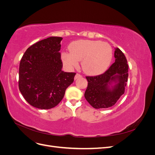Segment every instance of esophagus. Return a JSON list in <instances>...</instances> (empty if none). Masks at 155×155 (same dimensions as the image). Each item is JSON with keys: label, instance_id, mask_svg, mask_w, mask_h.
I'll return each mask as SVG.
<instances>
[{"label": "esophagus", "instance_id": "34e87169", "mask_svg": "<svg viewBox=\"0 0 155 155\" xmlns=\"http://www.w3.org/2000/svg\"><path fill=\"white\" fill-rule=\"evenodd\" d=\"M82 76L81 74H76V76H75V78H74V79H78V78H81Z\"/></svg>", "mask_w": 155, "mask_h": 155}]
</instances>
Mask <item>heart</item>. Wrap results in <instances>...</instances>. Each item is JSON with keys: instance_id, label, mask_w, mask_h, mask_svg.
Instances as JSON below:
<instances>
[{"instance_id": "b5f03b06", "label": "heart", "mask_w": 155, "mask_h": 155, "mask_svg": "<svg viewBox=\"0 0 155 155\" xmlns=\"http://www.w3.org/2000/svg\"><path fill=\"white\" fill-rule=\"evenodd\" d=\"M70 52L62 54L63 63L69 68L77 67L82 61L83 71L91 75L104 72L112 59V50L107 43L98 41L80 40L70 46Z\"/></svg>"}]
</instances>
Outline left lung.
Returning a JSON list of instances; mask_svg holds the SVG:
<instances>
[{
  "label": "left lung",
  "instance_id": "left-lung-1",
  "mask_svg": "<svg viewBox=\"0 0 155 155\" xmlns=\"http://www.w3.org/2000/svg\"><path fill=\"white\" fill-rule=\"evenodd\" d=\"M115 62L102 74L86 76L88 81L85 92L87 101L95 109H106L113 106L125 92L128 80L127 61L118 48L114 51ZM112 82L116 85L110 89Z\"/></svg>",
  "mask_w": 155,
  "mask_h": 155
}]
</instances>
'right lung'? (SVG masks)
I'll return each instance as SVG.
<instances>
[{"label":"right lung","instance_id":"add662e5","mask_svg":"<svg viewBox=\"0 0 155 155\" xmlns=\"http://www.w3.org/2000/svg\"><path fill=\"white\" fill-rule=\"evenodd\" d=\"M60 37H50L31 45L21 58L18 88L30 105L41 109L58 105L74 81L75 72L62 71Z\"/></svg>","mask_w":155,"mask_h":155}]
</instances>
